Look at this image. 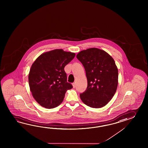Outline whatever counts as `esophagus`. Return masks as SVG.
<instances>
[{"instance_id":"34e87169","label":"esophagus","mask_w":148,"mask_h":148,"mask_svg":"<svg viewBox=\"0 0 148 148\" xmlns=\"http://www.w3.org/2000/svg\"><path fill=\"white\" fill-rule=\"evenodd\" d=\"M73 88H75V83H74V82H73Z\"/></svg>"}]
</instances>
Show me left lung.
I'll list each match as a JSON object with an SVG mask.
<instances>
[{"mask_svg":"<svg viewBox=\"0 0 148 148\" xmlns=\"http://www.w3.org/2000/svg\"><path fill=\"white\" fill-rule=\"evenodd\" d=\"M84 66L87 88L80 94L82 102L92 108L104 107L112 99L118 85V69L113 58L105 51L89 48L77 55Z\"/></svg>","mask_w":148,"mask_h":148,"instance_id":"1","label":"left lung"}]
</instances>
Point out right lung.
<instances>
[{"label": "right lung", "mask_w": 148, "mask_h": 148, "mask_svg": "<svg viewBox=\"0 0 148 148\" xmlns=\"http://www.w3.org/2000/svg\"><path fill=\"white\" fill-rule=\"evenodd\" d=\"M75 53L56 49L41 54L32 64L28 83L33 97L42 107L53 108L63 101L66 90L73 88L67 82L64 66Z\"/></svg>", "instance_id": "1"}]
</instances>
